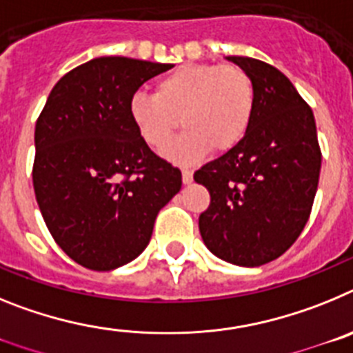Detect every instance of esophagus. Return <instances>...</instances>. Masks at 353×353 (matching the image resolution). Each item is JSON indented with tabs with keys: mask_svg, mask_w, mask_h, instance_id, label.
<instances>
[{
	"mask_svg": "<svg viewBox=\"0 0 353 353\" xmlns=\"http://www.w3.org/2000/svg\"><path fill=\"white\" fill-rule=\"evenodd\" d=\"M182 182L187 183V185L192 182V171H189V170L182 171Z\"/></svg>",
	"mask_w": 353,
	"mask_h": 353,
	"instance_id": "obj_1",
	"label": "esophagus"
}]
</instances>
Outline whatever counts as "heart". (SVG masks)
<instances>
[{
    "label": "heart",
    "mask_w": 353,
    "mask_h": 353,
    "mask_svg": "<svg viewBox=\"0 0 353 353\" xmlns=\"http://www.w3.org/2000/svg\"><path fill=\"white\" fill-rule=\"evenodd\" d=\"M256 90L248 70L235 63L180 65L155 83V93L130 97V120L143 141L164 150L176 130L187 129L166 152L174 162H194L208 150L235 148L251 127Z\"/></svg>",
    "instance_id": "1"
}]
</instances>
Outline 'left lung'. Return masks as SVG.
<instances>
[{"mask_svg": "<svg viewBox=\"0 0 353 353\" xmlns=\"http://www.w3.org/2000/svg\"><path fill=\"white\" fill-rule=\"evenodd\" d=\"M228 60L248 70L256 104L245 138L194 173L210 192L199 233L221 260L260 267L288 251L304 230L322 152L313 111L283 72L248 56Z\"/></svg>", "mask_w": 353, "mask_h": 353, "instance_id": "8db88e82", "label": "left lung"}]
</instances>
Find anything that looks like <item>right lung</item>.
<instances>
[{
	"mask_svg": "<svg viewBox=\"0 0 353 353\" xmlns=\"http://www.w3.org/2000/svg\"><path fill=\"white\" fill-rule=\"evenodd\" d=\"M123 56L67 72L35 125L33 189L52 239L76 263L113 270L148 245L159 210L182 189L130 120V97L170 70Z\"/></svg>",
	"mask_w": 353,
	"mask_h": 353,
	"instance_id": "1",
	"label": "right lung"
}]
</instances>
